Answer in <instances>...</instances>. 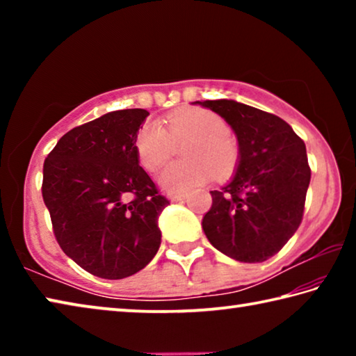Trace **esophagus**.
Instances as JSON below:
<instances>
[{
    "label": "esophagus",
    "mask_w": 356,
    "mask_h": 356,
    "mask_svg": "<svg viewBox=\"0 0 356 356\" xmlns=\"http://www.w3.org/2000/svg\"><path fill=\"white\" fill-rule=\"evenodd\" d=\"M185 197H186V195H185V193H179V195H177V193H176V195H170V201H171V202L184 201V200H185Z\"/></svg>",
    "instance_id": "esophagus-1"
}]
</instances>
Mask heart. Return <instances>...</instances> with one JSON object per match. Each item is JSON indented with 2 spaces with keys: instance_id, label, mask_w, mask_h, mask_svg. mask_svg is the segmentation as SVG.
<instances>
[{
  "instance_id": "obj_1",
  "label": "heart",
  "mask_w": 356,
  "mask_h": 356,
  "mask_svg": "<svg viewBox=\"0 0 356 356\" xmlns=\"http://www.w3.org/2000/svg\"><path fill=\"white\" fill-rule=\"evenodd\" d=\"M220 114L204 108H182L165 119V127L149 122L138 131L136 152L141 165L155 171L174 152V143L191 140L184 150L185 161L168 165L159 182L170 193H186L207 184L218 174L226 177L238 161V147L227 135Z\"/></svg>"
}]
</instances>
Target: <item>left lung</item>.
Wrapping results in <instances>:
<instances>
[{
  "instance_id": "obj_1",
  "label": "left lung",
  "mask_w": 356,
  "mask_h": 356,
  "mask_svg": "<svg viewBox=\"0 0 356 356\" xmlns=\"http://www.w3.org/2000/svg\"><path fill=\"white\" fill-rule=\"evenodd\" d=\"M195 104L220 114L238 143L236 174L210 191L204 234L236 261H267L293 236L303 216L311 180L305 143L281 118L254 106L227 99Z\"/></svg>"
}]
</instances>
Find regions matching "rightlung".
<instances>
[{
  "instance_id": "obj_1",
  "label": "right lung",
  "mask_w": 356,
  "mask_h": 356,
  "mask_svg": "<svg viewBox=\"0 0 356 356\" xmlns=\"http://www.w3.org/2000/svg\"><path fill=\"white\" fill-rule=\"evenodd\" d=\"M147 110H119L67 131L44 163L42 197L59 246L105 280L135 275L161 243L170 204L140 166L136 136Z\"/></svg>"
}]
</instances>
